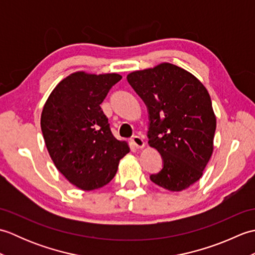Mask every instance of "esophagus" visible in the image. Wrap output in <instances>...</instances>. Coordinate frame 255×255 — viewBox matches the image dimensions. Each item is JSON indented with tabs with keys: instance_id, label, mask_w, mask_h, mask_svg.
<instances>
[{
	"instance_id": "obj_1",
	"label": "esophagus",
	"mask_w": 255,
	"mask_h": 255,
	"mask_svg": "<svg viewBox=\"0 0 255 255\" xmlns=\"http://www.w3.org/2000/svg\"><path fill=\"white\" fill-rule=\"evenodd\" d=\"M131 143L134 145V147L136 148H142L143 145H144V141H143V139L141 138V137H139V136H133L132 138H131Z\"/></svg>"
}]
</instances>
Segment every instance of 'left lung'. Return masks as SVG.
Listing matches in <instances>:
<instances>
[{"label": "left lung", "instance_id": "left-lung-1", "mask_svg": "<svg viewBox=\"0 0 255 255\" xmlns=\"http://www.w3.org/2000/svg\"><path fill=\"white\" fill-rule=\"evenodd\" d=\"M127 81L147 106L149 144L162 156V169L150 180L172 192L193 185L214 149L216 116L207 90L171 63L134 71Z\"/></svg>", "mask_w": 255, "mask_h": 255}]
</instances>
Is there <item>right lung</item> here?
I'll return each mask as SVG.
<instances>
[{"mask_svg":"<svg viewBox=\"0 0 255 255\" xmlns=\"http://www.w3.org/2000/svg\"><path fill=\"white\" fill-rule=\"evenodd\" d=\"M122 77L117 73L77 72L59 83L48 97L40 126L48 152L59 172L83 191L106 185L127 142L113 136L101 104Z\"/></svg>","mask_w":255,"mask_h":255,"instance_id":"obj_1","label":"right lung"}]
</instances>
